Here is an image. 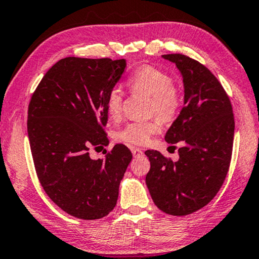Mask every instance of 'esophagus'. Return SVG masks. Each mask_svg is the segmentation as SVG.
I'll return each mask as SVG.
<instances>
[{"instance_id": "1", "label": "esophagus", "mask_w": 259, "mask_h": 259, "mask_svg": "<svg viewBox=\"0 0 259 259\" xmlns=\"http://www.w3.org/2000/svg\"><path fill=\"white\" fill-rule=\"evenodd\" d=\"M132 153L134 157H139L143 154V151L140 149H138V147H132Z\"/></svg>"}]
</instances>
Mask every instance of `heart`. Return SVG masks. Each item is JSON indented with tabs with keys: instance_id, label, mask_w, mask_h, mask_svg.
Masks as SVG:
<instances>
[{
	"instance_id": "heart-1",
	"label": "heart",
	"mask_w": 259,
	"mask_h": 259,
	"mask_svg": "<svg viewBox=\"0 0 259 259\" xmlns=\"http://www.w3.org/2000/svg\"><path fill=\"white\" fill-rule=\"evenodd\" d=\"M132 93H143L151 97L150 116L145 121H132L114 133L116 142L130 146H143L160 131V121L171 122L180 113L182 99L174 80L166 72L151 65L138 68L127 80ZM123 94L119 88H112L106 97V109L110 119H120L122 114Z\"/></svg>"
}]
</instances>
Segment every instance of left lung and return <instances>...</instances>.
Wrapping results in <instances>:
<instances>
[{
  "mask_svg": "<svg viewBox=\"0 0 259 259\" xmlns=\"http://www.w3.org/2000/svg\"><path fill=\"white\" fill-rule=\"evenodd\" d=\"M163 57L176 64L184 83V106L165 140L183 146L177 162L146 151V186L160 210L182 217L209 203L223 186L232 158L234 116L226 90L209 69L181 53Z\"/></svg>",
  "mask_w": 259,
  "mask_h": 259,
  "instance_id": "left-lung-1",
  "label": "left lung"
}]
</instances>
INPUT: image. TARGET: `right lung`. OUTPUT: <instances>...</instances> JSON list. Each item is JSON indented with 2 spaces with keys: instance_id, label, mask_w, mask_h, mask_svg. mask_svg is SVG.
Wrapping results in <instances>:
<instances>
[{
  "instance_id": "obj_1",
  "label": "right lung",
  "mask_w": 259,
  "mask_h": 259,
  "mask_svg": "<svg viewBox=\"0 0 259 259\" xmlns=\"http://www.w3.org/2000/svg\"><path fill=\"white\" fill-rule=\"evenodd\" d=\"M125 68V59L66 57L45 73L29 101L36 176L50 199L78 219H101L114 209L132 159L123 144L105 150V159L89 154L108 145L106 97Z\"/></svg>"
}]
</instances>
